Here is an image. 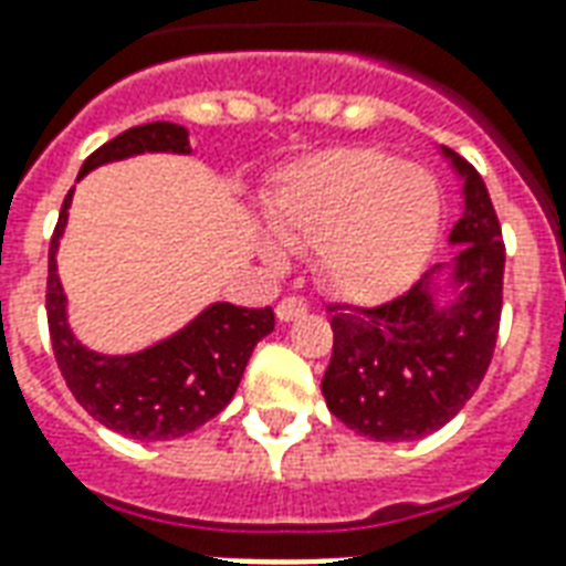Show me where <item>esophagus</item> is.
Returning a JSON list of instances; mask_svg holds the SVG:
<instances>
[{
  "mask_svg": "<svg viewBox=\"0 0 566 566\" xmlns=\"http://www.w3.org/2000/svg\"><path fill=\"white\" fill-rule=\"evenodd\" d=\"M306 303H303V300H300V296H284L282 303H279V306H275V315H279V321H284V324H287V321H294V318H300V315H306Z\"/></svg>",
  "mask_w": 566,
  "mask_h": 566,
  "instance_id": "34e87169",
  "label": "esophagus"
}]
</instances>
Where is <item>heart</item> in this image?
Returning a JSON list of instances; mask_svg holds the SVG:
<instances>
[{"label": "heart", "mask_w": 566, "mask_h": 566, "mask_svg": "<svg viewBox=\"0 0 566 566\" xmlns=\"http://www.w3.org/2000/svg\"><path fill=\"white\" fill-rule=\"evenodd\" d=\"M270 227L287 248H318L321 275L336 294L376 303L424 266L439 233V187L385 150H321L284 169ZM263 258L282 263L272 245Z\"/></svg>", "instance_id": "b5f03b06"}]
</instances>
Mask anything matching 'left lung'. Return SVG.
Listing matches in <instances>:
<instances>
[{
	"mask_svg": "<svg viewBox=\"0 0 566 566\" xmlns=\"http://www.w3.org/2000/svg\"><path fill=\"white\" fill-rule=\"evenodd\" d=\"M442 157L463 181L449 235L454 260L385 306L331 308L333 357L321 391L333 416L376 442L421 439L451 421L485 379L497 343L506 263L497 214L482 175L454 150Z\"/></svg>",
	"mask_w": 566,
	"mask_h": 566,
	"instance_id": "1",
	"label": "left lung"
}]
</instances>
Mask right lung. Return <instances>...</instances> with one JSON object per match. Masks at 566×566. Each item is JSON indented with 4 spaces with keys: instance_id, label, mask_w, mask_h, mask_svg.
<instances>
[{
    "instance_id": "right-lung-1",
    "label": "right lung",
    "mask_w": 566,
    "mask_h": 566,
    "mask_svg": "<svg viewBox=\"0 0 566 566\" xmlns=\"http://www.w3.org/2000/svg\"><path fill=\"white\" fill-rule=\"evenodd\" d=\"M136 154H190L187 129L169 120L120 133L84 160L78 181L96 166ZM72 193L63 199L48 260V327L56 367L87 412L129 439H178L197 430L233 400L254 345L275 331L272 308L211 303L181 331L133 355H103L69 327L66 294L56 275V248L66 233Z\"/></svg>"
}]
</instances>
